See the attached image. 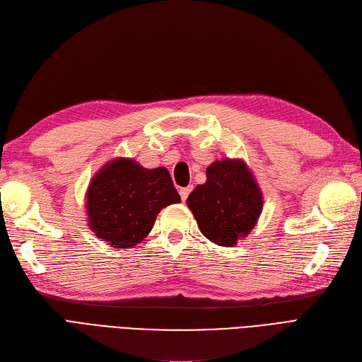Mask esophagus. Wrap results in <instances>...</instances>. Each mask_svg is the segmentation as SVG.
I'll list each match as a JSON object with an SVG mask.
<instances>
[{
	"instance_id": "1",
	"label": "esophagus",
	"mask_w": 362,
	"mask_h": 362,
	"mask_svg": "<svg viewBox=\"0 0 362 362\" xmlns=\"http://www.w3.org/2000/svg\"><path fill=\"white\" fill-rule=\"evenodd\" d=\"M193 190V185H189V187H182V189H180V196L182 199V202L187 200V197H189L190 192Z\"/></svg>"
}]
</instances>
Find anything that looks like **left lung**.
I'll list each match as a JSON object with an SVG mask.
<instances>
[{
	"label": "left lung",
	"instance_id": "1",
	"mask_svg": "<svg viewBox=\"0 0 362 362\" xmlns=\"http://www.w3.org/2000/svg\"><path fill=\"white\" fill-rule=\"evenodd\" d=\"M204 236L220 247H233L257 224L263 209L262 190L239 158H223L206 169V182L187 199Z\"/></svg>",
	"mask_w": 362,
	"mask_h": 362
}]
</instances>
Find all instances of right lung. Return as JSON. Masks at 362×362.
<instances>
[{
	"label": "right lung",
	"mask_w": 362,
	"mask_h": 362,
	"mask_svg": "<svg viewBox=\"0 0 362 362\" xmlns=\"http://www.w3.org/2000/svg\"><path fill=\"white\" fill-rule=\"evenodd\" d=\"M180 202L166 168L146 169L123 157L99 169L86 193L89 227L119 250L134 248L146 239L157 214Z\"/></svg>",
	"instance_id": "obj_1"
}]
</instances>
